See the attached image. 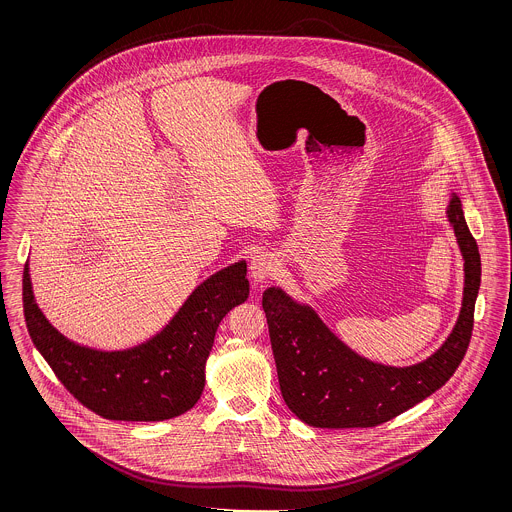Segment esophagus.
I'll list each match as a JSON object with an SVG mask.
<instances>
[{"label": "esophagus", "mask_w": 512, "mask_h": 512, "mask_svg": "<svg viewBox=\"0 0 512 512\" xmlns=\"http://www.w3.org/2000/svg\"><path fill=\"white\" fill-rule=\"evenodd\" d=\"M276 270H278V259L270 251H259L257 255H253L249 272L255 282H265Z\"/></svg>", "instance_id": "34e87169"}]
</instances>
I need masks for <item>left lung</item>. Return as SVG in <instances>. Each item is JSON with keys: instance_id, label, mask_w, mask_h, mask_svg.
<instances>
[{"instance_id": "left-lung-1", "label": "left lung", "mask_w": 512, "mask_h": 512, "mask_svg": "<svg viewBox=\"0 0 512 512\" xmlns=\"http://www.w3.org/2000/svg\"><path fill=\"white\" fill-rule=\"evenodd\" d=\"M464 257L463 309L430 359L407 368L376 365L347 349L303 305L276 288L263 293L280 391L299 420L315 428H372L439 390L459 368L474 328L482 263L459 197L447 209Z\"/></svg>"}]
</instances>
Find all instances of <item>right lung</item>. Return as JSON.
Here are the masks:
<instances>
[{"label":"right lung","instance_id":"add662e5","mask_svg":"<svg viewBox=\"0 0 512 512\" xmlns=\"http://www.w3.org/2000/svg\"><path fill=\"white\" fill-rule=\"evenodd\" d=\"M244 261L205 280L155 338L126 351H96L63 338L38 309L23 272L28 334L59 382L109 420L157 422L190 411L205 386V363L224 315L249 295Z\"/></svg>","mask_w":512,"mask_h":512}]
</instances>
